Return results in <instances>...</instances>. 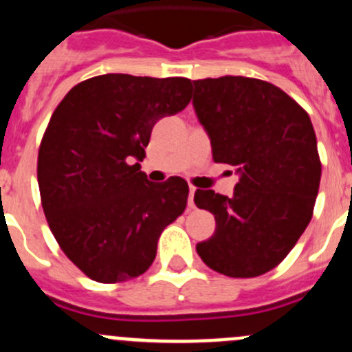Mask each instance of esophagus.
<instances>
[{
  "label": "esophagus",
  "instance_id": "esophagus-1",
  "mask_svg": "<svg viewBox=\"0 0 352 352\" xmlns=\"http://www.w3.org/2000/svg\"><path fill=\"white\" fill-rule=\"evenodd\" d=\"M194 192H196V187H189V208H194Z\"/></svg>",
  "mask_w": 352,
  "mask_h": 352
}]
</instances>
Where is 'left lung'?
<instances>
[{"label": "left lung", "instance_id": "8db88e82", "mask_svg": "<svg viewBox=\"0 0 352 352\" xmlns=\"http://www.w3.org/2000/svg\"><path fill=\"white\" fill-rule=\"evenodd\" d=\"M192 107L217 163L234 166V196L197 189L194 203L217 228L197 242L208 267L227 277L275 268L308 227L322 163L308 113L274 84L249 77L194 80Z\"/></svg>", "mask_w": 352, "mask_h": 352}]
</instances>
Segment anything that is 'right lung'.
Instances as JSON below:
<instances>
[{"instance_id":"obj_1","label":"right lung","mask_w":352,"mask_h":352,"mask_svg":"<svg viewBox=\"0 0 352 352\" xmlns=\"http://www.w3.org/2000/svg\"><path fill=\"white\" fill-rule=\"evenodd\" d=\"M190 80L107 74L68 91L37 158L41 201L67 258L96 282L144 274L163 228L184 213L182 177L155 184L141 172L156 122L189 104Z\"/></svg>"}]
</instances>
